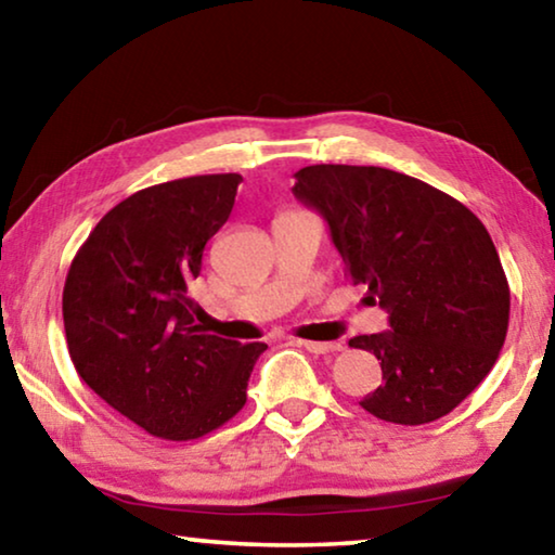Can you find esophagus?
Returning <instances> with one entry per match:
<instances>
[{
  "label": "esophagus",
  "instance_id": "1",
  "mask_svg": "<svg viewBox=\"0 0 555 555\" xmlns=\"http://www.w3.org/2000/svg\"><path fill=\"white\" fill-rule=\"evenodd\" d=\"M306 347L308 352L313 354H331V352H340V343H315V340H298Z\"/></svg>",
  "mask_w": 555,
  "mask_h": 555
}]
</instances>
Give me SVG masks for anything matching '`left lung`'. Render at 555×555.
Returning a JSON list of instances; mask_svg holds the SVG:
<instances>
[{"instance_id": "obj_1", "label": "left lung", "mask_w": 555, "mask_h": 555, "mask_svg": "<svg viewBox=\"0 0 555 555\" xmlns=\"http://www.w3.org/2000/svg\"><path fill=\"white\" fill-rule=\"evenodd\" d=\"M294 195L323 215L347 276L389 313V331L350 340L382 364L360 406L401 426L446 416L490 374L509 325L490 232L448 193L379 166H306Z\"/></svg>"}]
</instances>
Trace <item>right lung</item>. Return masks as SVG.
Here are the masks:
<instances>
[{
  "label": "right lung",
  "instance_id": "obj_1",
  "mask_svg": "<svg viewBox=\"0 0 555 555\" xmlns=\"http://www.w3.org/2000/svg\"><path fill=\"white\" fill-rule=\"evenodd\" d=\"M240 183V173L191 176L129 195L90 232L65 279L75 370L156 438L193 440L228 424L267 350L205 333L188 294Z\"/></svg>",
  "mask_w": 555,
  "mask_h": 555
}]
</instances>
